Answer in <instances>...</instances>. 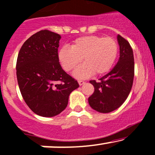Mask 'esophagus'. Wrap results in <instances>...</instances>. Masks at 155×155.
<instances>
[{
    "label": "esophagus",
    "mask_w": 155,
    "mask_h": 155,
    "mask_svg": "<svg viewBox=\"0 0 155 155\" xmlns=\"http://www.w3.org/2000/svg\"><path fill=\"white\" fill-rule=\"evenodd\" d=\"M78 82H79V85H82V84H84V82H85V81H82V80H79V81H78Z\"/></svg>",
    "instance_id": "esophagus-1"
}]
</instances>
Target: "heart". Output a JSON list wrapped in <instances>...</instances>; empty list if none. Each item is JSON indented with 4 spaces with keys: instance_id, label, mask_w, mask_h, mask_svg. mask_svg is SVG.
<instances>
[{
    "instance_id": "heart-1",
    "label": "heart",
    "mask_w": 155,
    "mask_h": 155,
    "mask_svg": "<svg viewBox=\"0 0 155 155\" xmlns=\"http://www.w3.org/2000/svg\"><path fill=\"white\" fill-rule=\"evenodd\" d=\"M118 42L113 37L85 36L77 38L71 48L64 46L59 53V58L63 68L71 71L81 63L84 64L74 72L77 78H86L92 74L101 75L113 65L118 55Z\"/></svg>"
}]
</instances>
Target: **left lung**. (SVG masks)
Listing matches in <instances>:
<instances>
[{
    "label": "left lung",
    "instance_id": "8db88e82",
    "mask_svg": "<svg viewBox=\"0 0 155 155\" xmlns=\"http://www.w3.org/2000/svg\"><path fill=\"white\" fill-rule=\"evenodd\" d=\"M120 57L113 70L99 79L90 81L94 92L88 98L90 106L97 112L107 113L118 109L130 94L133 84L135 62L130 43L118 35Z\"/></svg>",
    "mask_w": 155,
    "mask_h": 155
}]
</instances>
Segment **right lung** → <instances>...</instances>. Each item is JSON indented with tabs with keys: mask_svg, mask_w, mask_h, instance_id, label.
Wrapping results in <instances>:
<instances>
[{
	"mask_svg": "<svg viewBox=\"0 0 155 155\" xmlns=\"http://www.w3.org/2000/svg\"><path fill=\"white\" fill-rule=\"evenodd\" d=\"M60 38L48 30L40 31L23 43L17 59V79L22 96L28 107L42 117L62 113L69 95L79 87L59 64Z\"/></svg>",
	"mask_w": 155,
	"mask_h": 155,
	"instance_id": "right-lung-1",
	"label": "right lung"
}]
</instances>
